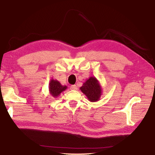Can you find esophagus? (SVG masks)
Instances as JSON below:
<instances>
[{
	"label": "esophagus",
	"instance_id": "34e87169",
	"mask_svg": "<svg viewBox=\"0 0 155 155\" xmlns=\"http://www.w3.org/2000/svg\"><path fill=\"white\" fill-rule=\"evenodd\" d=\"M70 89H71V90H77L78 87L75 85H73L70 86Z\"/></svg>",
	"mask_w": 155,
	"mask_h": 155
}]
</instances>
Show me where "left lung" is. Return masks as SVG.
<instances>
[{"mask_svg": "<svg viewBox=\"0 0 155 155\" xmlns=\"http://www.w3.org/2000/svg\"><path fill=\"white\" fill-rule=\"evenodd\" d=\"M81 92L91 102H97L100 100L103 89L99 81L95 77H90L80 88Z\"/></svg>", "mask_w": 155, "mask_h": 155, "instance_id": "1", "label": "left lung"}]
</instances>
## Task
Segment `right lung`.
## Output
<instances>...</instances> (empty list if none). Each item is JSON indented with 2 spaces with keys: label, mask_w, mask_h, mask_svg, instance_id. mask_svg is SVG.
<instances>
[{
  "label": "right lung",
  "mask_w": 155,
  "mask_h": 155,
  "mask_svg": "<svg viewBox=\"0 0 155 155\" xmlns=\"http://www.w3.org/2000/svg\"><path fill=\"white\" fill-rule=\"evenodd\" d=\"M48 89L51 95L54 98H56L60 95L62 92L64 91L67 89V86L62 85L58 80L51 79L50 83H49Z\"/></svg>",
  "instance_id": "1"
}]
</instances>
